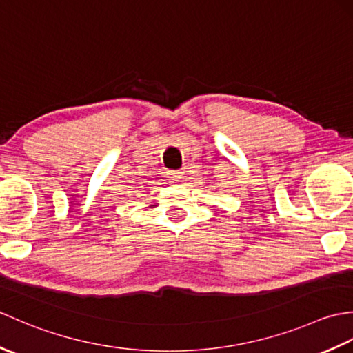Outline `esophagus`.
I'll return each mask as SVG.
<instances>
[{
	"mask_svg": "<svg viewBox=\"0 0 353 353\" xmlns=\"http://www.w3.org/2000/svg\"><path fill=\"white\" fill-rule=\"evenodd\" d=\"M168 177H170V181H172L174 183H182L183 181H185V172L183 171H181V170H177V171H171V172H168Z\"/></svg>",
	"mask_w": 353,
	"mask_h": 353,
	"instance_id": "esophagus-1",
	"label": "esophagus"
}]
</instances>
